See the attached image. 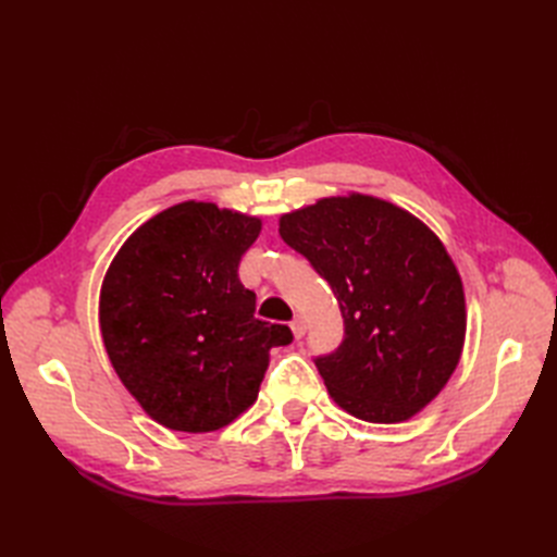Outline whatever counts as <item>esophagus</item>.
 <instances>
[{
    "label": "esophagus",
    "mask_w": 557,
    "mask_h": 557,
    "mask_svg": "<svg viewBox=\"0 0 557 557\" xmlns=\"http://www.w3.org/2000/svg\"><path fill=\"white\" fill-rule=\"evenodd\" d=\"M290 327H293L295 339H301V336H305V332H307V323H305V318H301V315H295V320H293V323H290Z\"/></svg>",
    "instance_id": "34e87169"
}]
</instances>
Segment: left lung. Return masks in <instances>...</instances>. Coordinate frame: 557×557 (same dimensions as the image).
Returning <instances> with one entry per match:
<instances>
[{"label": "left lung", "instance_id": "8db88e82", "mask_svg": "<svg viewBox=\"0 0 557 557\" xmlns=\"http://www.w3.org/2000/svg\"><path fill=\"white\" fill-rule=\"evenodd\" d=\"M281 239L339 301L344 342L315 358L330 397L367 423H401L442 393L462 356V278L416 215L352 193L283 213Z\"/></svg>", "mask_w": 557, "mask_h": 557}]
</instances>
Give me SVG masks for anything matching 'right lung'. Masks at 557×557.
I'll return each mask as SVG.
<instances>
[{
  "label": "right lung",
  "mask_w": 557,
  "mask_h": 557,
  "mask_svg": "<svg viewBox=\"0 0 557 557\" xmlns=\"http://www.w3.org/2000/svg\"><path fill=\"white\" fill-rule=\"evenodd\" d=\"M256 215L183 201L121 246L99 293V327L117 379L141 409L176 432H213L258 399L269 350L288 325L256 318L239 281L258 239Z\"/></svg>",
  "instance_id": "add662e5"
}]
</instances>
